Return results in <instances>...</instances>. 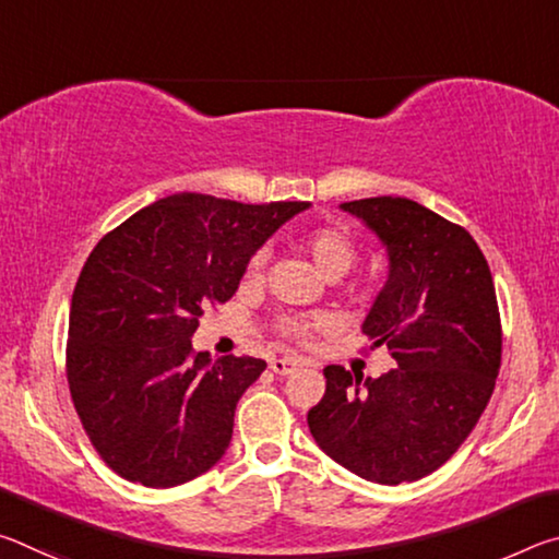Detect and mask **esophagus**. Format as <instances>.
<instances>
[{"label":"esophagus","mask_w":559,"mask_h":559,"mask_svg":"<svg viewBox=\"0 0 559 559\" xmlns=\"http://www.w3.org/2000/svg\"><path fill=\"white\" fill-rule=\"evenodd\" d=\"M300 365H302V362H300V359H296V357H276V359H271L269 367H271V370L276 372V374L286 377V374H290V372H296Z\"/></svg>","instance_id":"34e87169"}]
</instances>
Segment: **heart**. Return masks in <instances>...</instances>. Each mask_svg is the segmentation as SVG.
Instances as JSON below:
<instances>
[{
  "mask_svg": "<svg viewBox=\"0 0 559 559\" xmlns=\"http://www.w3.org/2000/svg\"><path fill=\"white\" fill-rule=\"evenodd\" d=\"M302 249L308 251L310 261L316 263V269L323 273L325 278H340L345 276L355 261V241L349 239V234L343 229H335V226H320V229L310 231L302 241ZM263 251L249 261L246 266V278L257 281L263 269ZM328 325L325 316H313V318H283L281 330L296 340H306L310 335V328H323Z\"/></svg>",
  "mask_w": 559,
  "mask_h": 559,
  "instance_id": "heart-1",
  "label": "heart"
}]
</instances>
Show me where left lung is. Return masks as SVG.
Instances as JSON below:
<instances>
[{"instance_id":"8db88e82","label":"left lung","mask_w":559,"mask_h":559,"mask_svg":"<svg viewBox=\"0 0 559 559\" xmlns=\"http://www.w3.org/2000/svg\"><path fill=\"white\" fill-rule=\"evenodd\" d=\"M386 251V281L362 333L396 367L355 377L328 365L308 412L320 449L355 476L400 486L451 459L484 414L500 367L493 276L473 236L404 197L340 204Z\"/></svg>"}]
</instances>
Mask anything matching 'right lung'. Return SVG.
I'll use <instances>...</instances> for the list:
<instances>
[{
	"label": "right lung",
	"instance_id": "right-lung-1",
	"mask_svg": "<svg viewBox=\"0 0 559 559\" xmlns=\"http://www.w3.org/2000/svg\"><path fill=\"white\" fill-rule=\"evenodd\" d=\"M308 202L241 204L179 192L103 236L73 288L69 386L93 447L122 478L173 488L229 449L234 412L266 362L194 353L212 302Z\"/></svg>",
	"mask_w": 559,
	"mask_h": 559
}]
</instances>
